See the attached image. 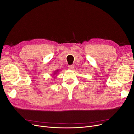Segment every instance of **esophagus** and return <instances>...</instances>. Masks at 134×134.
<instances>
[{"instance_id": "34e87169", "label": "esophagus", "mask_w": 134, "mask_h": 134, "mask_svg": "<svg viewBox=\"0 0 134 134\" xmlns=\"http://www.w3.org/2000/svg\"><path fill=\"white\" fill-rule=\"evenodd\" d=\"M68 68L70 69H73L74 68V65H69L68 66Z\"/></svg>"}]
</instances>
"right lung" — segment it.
<instances>
[{"label": "right lung", "mask_w": 134, "mask_h": 134, "mask_svg": "<svg viewBox=\"0 0 134 134\" xmlns=\"http://www.w3.org/2000/svg\"><path fill=\"white\" fill-rule=\"evenodd\" d=\"M60 71L59 70H57V71H55L54 73H53V76H54V78H56V76H57L56 75H57L58 73H59V72Z\"/></svg>", "instance_id": "right-lung-1"}]
</instances>
